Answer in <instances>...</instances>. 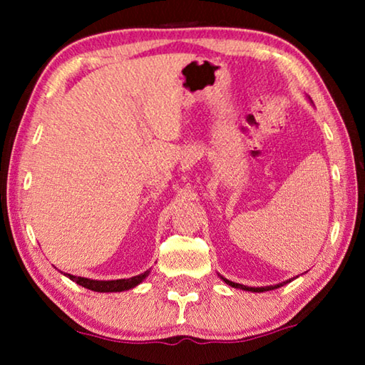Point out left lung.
I'll use <instances>...</instances> for the list:
<instances>
[{"instance_id":"8db88e82","label":"left lung","mask_w":365,"mask_h":365,"mask_svg":"<svg viewBox=\"0 0 365 365\" xmlns=\"http://www.w3.org/2000/svg\"><path fill=\"white\" fill-rule=\"evenodd\" d=\"M309 100H311V98H309ZM311 103H312V101H311ZM220 279L224 280V282L227 283V285H230V287H233V288L245 289V292H252V293H264V292H270V289L280 288V287H283V285H287V283H289L292 280H294V279H289V280H287V282L277 283V285H270V287H246V285H242V283H235V282L227 280V279H224V277H222V275H220Z\"/></svg>"}]
</instances>
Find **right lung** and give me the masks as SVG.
<instances>
[{
  "instance_id": "right-lung-1",
  "label": "right lung",
  "mask_w": 365,
  "mask_h": 365,
  "mask_svg": "<svg viewBox=\"0 0 365 365\" xmlns=\"http://www.w3.org/2000/svg\"><path fill=\"white\" fill-rule=\"evenodd\" d=\"M64 275L72 282H76L77 285L83 287L86 289H91V292L117 293V292H125V289H132L137 285H140V283L150 275V270H146L140 275L130 277V279H119V280H91V279H85V277H76L71 274H64Z\"/></svg>"
}]
</instances>
